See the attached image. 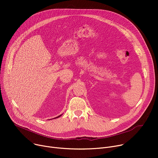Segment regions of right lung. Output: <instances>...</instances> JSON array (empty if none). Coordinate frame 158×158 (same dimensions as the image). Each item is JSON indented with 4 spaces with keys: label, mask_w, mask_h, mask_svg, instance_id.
I'll return each instance as SVG.
<instances>
[{
    "label": "right lung",
    "mask_w": 158,
    "mask_h": 158,
    "mask_svg": "<svg viewBox=\"0 0 158 158\" xmlns=\"http://www.w3.org/2000/svg\"><path fill=\"white\" fill-rule=\"evenodd\" d=\"M59 117H60V116H59ZM56 117V118H58V117Z\"/></svg>",
    "instance_id": "obj_1"
}]
</instances>
